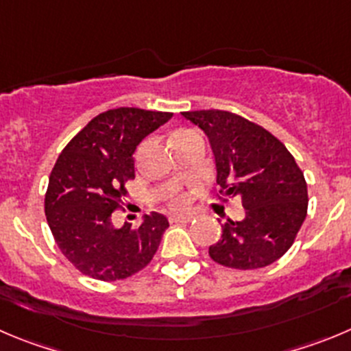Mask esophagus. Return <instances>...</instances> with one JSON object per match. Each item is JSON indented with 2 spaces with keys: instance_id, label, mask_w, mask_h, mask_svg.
I'll use <instances>...</instances> for the list:
<instances>
[{
  "instance_id": "1",
  "label": "esophagus",
  "mask_w": 351,
  "mask_h": 351,
  "mask_svg": "<svg viewBox=\"0 0 351 351\" xmlns=\"http://www.w3.org/2000/svg\"><path fill=\"white\" fill-rule=\"evenodd\" d=\"M192 220H194V216L192 215H175L169 218L171 223H191Z\"/></svg>"
}]
</instances>
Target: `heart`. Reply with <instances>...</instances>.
Instances as JSON below:
<instances>
[{"label": "heart", "instance_id": "heart-1", "mask_svg": "<svg viewBox=\"0 0 351 351\" xmlns=\"http://www.w3.org/2000/svg\"><path fill=\"white\" fill-rule=\"evenodd\" d=\"M168 201H169V206H171V208H182V206H185V197H183V195H178V194L171 195Z\"/></svg>", "mask_w": 351, "mask_h": 351}]
</instances>
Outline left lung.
Wrapping results in <instances>:
<instances>
[{
	"mask_svg": "<svg viewBox=\"0 0 351 351\" xmlns=\"http://www.w3.org/2000/svg\"><path fill=\"white\" fill-rule=\"evenodd\" d=\"M208 135L216 162L220 199L241 197L244 220L221 225L209 245L216 263L237 270L263 268L287 253L308 209V191L280 140L256 123L228 110L182 112Z\"/></svg>",
	"mask_w": 351,
	"mask_h": 351,
	"instance_id": "8db88e82",
	"label": "left lung"
}]
</instances>
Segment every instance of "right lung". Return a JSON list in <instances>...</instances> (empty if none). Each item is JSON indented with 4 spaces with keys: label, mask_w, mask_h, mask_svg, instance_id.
Wrapping results in <instances>:
<instances>
[{
    "label": "right lung",
    "mask_w": 351,
    "mask_h": 351,
    "mask_svg": "<svg viewBox=\"0 0 351 351\" xmlns=\"http://www.w3.org/2000/svg\"><path fill=\"white\" fill-rule=\"evenodd\" d=\"M171 112L119 107L98 114L65 145L51 169L45 213L55 242L81 274L121 280L150 263L169 227L165 215H145L138 228L112 225V211L135 178L136 145Z\"/></svg>",
    "instance_id": "obj_1"
}]
</instances>
